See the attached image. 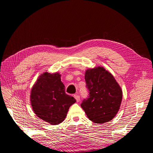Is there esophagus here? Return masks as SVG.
<instances>
[{"instance_id": "esophagus-1", "label": "esophagus", "mask_w": 153, "mask_h": 153, "mask_svg": "<svg viewBox=\"0 0 153 153\" xmlns=\"http://www.w3.org/2000/svg\"><path fill=\"white\" fill-rule=\"evenodd\" d=\"M74 98H75L76 101H77V102H78V101H80V96L79 95H78V94H75V95H74Z\"/></svg>"}]
</instances>
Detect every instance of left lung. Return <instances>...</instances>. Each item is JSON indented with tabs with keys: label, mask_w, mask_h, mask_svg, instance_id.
Wrapping results in <instances>:
<instances>
[{
	"label": "left lung",
	"mask_w": 153,
	"mask_h": 153,
	"mask_svg": "<svg viewBox=\"0 0 153 153\" xmlns=\"http://www.w3.org/2000/svg\"><path fill=\"white\" fill-rule=\"evenodd\" d=\"M85 80L89 98L81 104L87 117L94 123L111 121L121 106L123 91L114 76L102 67L87 69Z\"/></svg>",
	"instance_id": "left-lung-1"
}]
</instances>
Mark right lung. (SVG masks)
Returning <instances> with one entry per match:
<instances>
[{"mask_svg": "<svg viewBox=\"0 0 153 153\" xmlns=\"http://www.w3.org/2000/svg\"><path fill=\"white\" fill-rule=\"evenodd\" d=\"M58 72H44L32 87L30 101L34 114L52 125L65 119L69 107L76 102L73 97L65 92V86Z\"/></svg>", "mask_w": 153, "mask_h": 153, "instance_id": "obj_1", "label": "right lung"}]
</instances>
